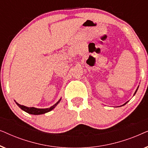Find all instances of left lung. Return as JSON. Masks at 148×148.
I'll list each match as a JSON object with an SVG mask.
<instances>
[{
	"instance_id": "1",
	"label": "left lung",
	"mask_w": 148,
	"mask_h": 148,
	"mask_svg": "<svg viewBox=\"0 0 148 148\" xmlns=\"http://www.w3.org/2000/svg\"><path fill=\"white\" fill-rule=\"evenodd\" d=\"M137 89H138V88H137ZM137 90H136V91H135V93H136L137 92ZM127 104V102L126 103H125V104ZM125 104H123V105H125Z\"/></svg>"
}]
</instances>
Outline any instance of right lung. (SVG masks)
I'll use <instances>...</instances> for the list:
<instances>
[{
	"label": "right lung",
	"instance_id": "add662e5",
	"mask_svg": "<svg viewBox=\"0 0 148 148\" xmlns=\"http://www.w3.org/2000/svg\"><path fill=\"white\" fill-rule=\"evenodd\" d=\"M60 101V99L57 102H56V104H55L54 105V106H52L50 107V108H45V109H41V108H34V107H27V106H23V105H21L19 104H18L17 102H16V104H17V106L19 107L20 108L22 109V110L25 111V112L29 113V114H35V115H37V114H44V113H46L48 112H50V110H52V109L54 108H55V106L57 105L59 102Z\"/></svg>",
	"mask_w": 148,
	"mask_h": 148
}]
</instances>
